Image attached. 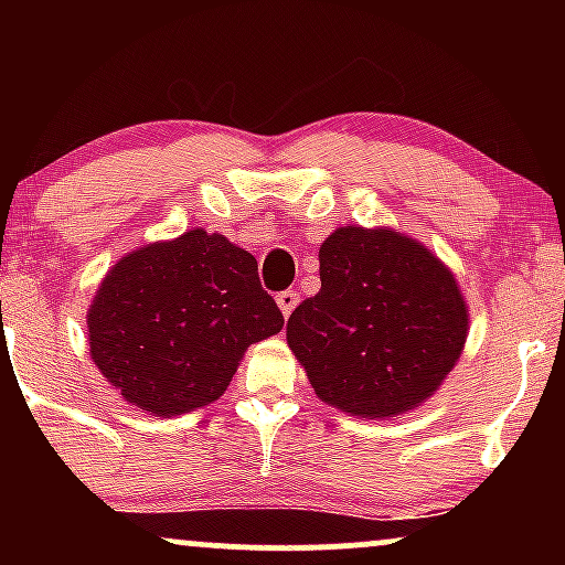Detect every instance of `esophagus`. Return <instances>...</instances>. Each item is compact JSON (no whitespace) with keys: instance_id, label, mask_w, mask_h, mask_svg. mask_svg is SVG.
<instances>
[{"instance_id":"1","label":"esophagus","mask_w":565,"mask_h":565,"mask_svg":"<svg viewBox=\"0 0 565 565\" xmlns=\"http://www.w3.org/2000/svg\"><path fill=\"white\" fill-rule=\"evenodd\" d=\"M276 302H278V308H281L284 319H289L291 310H295L297 302H300V295H297V291L287 289V291H281V295H276Z\"/></svg>"}]
</instances>
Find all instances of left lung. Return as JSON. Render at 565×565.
<instances>
[{
  "instance_id": "1",
  "label": "left lung",
  "mask_w": 565,
  "mask_h": 565,
  "mask_svg": "<svg viewBox=\"0 0 565 565\" xmlns=\"http://www.w3.org/2000/svg\"><path fill=\"white\" fill-rule=\"evenodd\" d=\"M319 260L321 291L287 321V345L316 395L364 419L423 406L468 342V300L449 265L387 225H342Z\"/></svg>"
}]
</instances>
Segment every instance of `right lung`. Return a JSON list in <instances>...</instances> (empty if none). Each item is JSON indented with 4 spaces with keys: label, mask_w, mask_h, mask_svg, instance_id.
Returning <instances> with one entry per match:
<instances>
[{
    "label": "right lung",
    "mask_w": 565,
    "mask_h": 565,
    "mask_svg": "<svg viewBox=\"0 0 565 565\" xmlns=\"http://www.w3.org/2000/svg\"><path fill=\"white\" fill-rule=\"evenodd\" d=\"M281 327L255 257L204 228L127 252L87 310L97 372L129 406L164 419L215 404L246 348Z\"/></svg>",
    "instance_id": "1"
}]
</instances>
